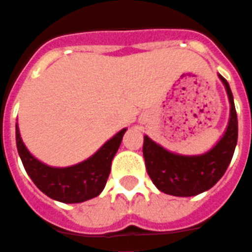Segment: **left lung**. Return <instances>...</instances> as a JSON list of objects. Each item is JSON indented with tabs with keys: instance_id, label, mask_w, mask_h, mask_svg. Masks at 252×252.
I'll return each mask as SVG.
<instances>
[{
	"instance_id": "left-lung-1",
	"label": "left lung",
	"mask_w": 252,
	"mask_h": 252,
	"mask_svg": "<svg viewBox=\"0 0 252 252\" xmlns=\"http://www.w3.org/2000/svg\"><path fill=\"white\" fill-rule=\"evenodd\" d=\"M218 76L227 90L231 113L224 135L209 152L200 156L175 154L147 135L144 136L143 154L147 172L162 192L173 196H195L212 189L228 168L237 144V113L229 84L222 75Z\"/></svg>"
}]
</instances>
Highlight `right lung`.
<instances>
[{
	"instance_id": "obj_1",
	"label": "right lung",
	"mask_w": 252,
	"mask_h": 252,
	"mask_svg": "<svg viewBox=\"0 0 252 252\" xmlns=\"http://www.w3.org/2000/svg\"><path fill=\"white\" fill-rule=\"evenodd\" d=\"M126 130L122 128L87 160L64 168L49 167L34 158L21 140L18 125L16 147L24 168L42 192L61 203H83L98 196L104 189L111 172L112 159L121 145Z\"/></svg>"
}]
</instances>
